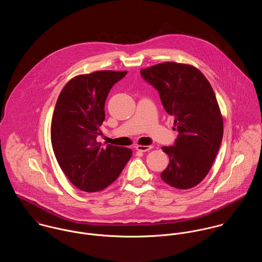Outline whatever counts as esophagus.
<instances>
[{"mask_svg":"<svg viewBox=\"0 0 262 262\" xmlns=\"http://www.w3.org/2000/svg\"><path fill=\"white\" fill-rule=\"evenodd\" d=\"M151 145H137V150H139V151H143V152H145V151H147V150H150L151 149Z\"/></svg>","mask_w":262,"mask_h":262,"instance_id":"1","label":"esophagus"}]
</instances>
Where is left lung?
I'll return each instance as SVG.
<instances>
[{"instance_id":"1","label":"left lung","mask_w":262,"mask_h":262,"mask_svg":"<svg viewBox=\"0 0 262 262\" xmlns=\"http://www.w3.org/2000/svg\"><path fill=\"white\" fill-rule=\"evenodd\" d=\"M141 74L159 91L179 133L174 145L162 146L170 164L161 178L171 187L191 189L209 173L223 138V117L213 88L190 64L163 62L141 69Z\"/></svg>"}]
</instances>
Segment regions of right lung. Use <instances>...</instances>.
I'll use <instances>...</instances> for the list:
<instances>
[{
  "label": "right lung",
  "instance_id": "obj_1",
  "mask_svg": "<svg viewBox=\"0 0 262 262\" xmlns=\"http://www.w3.org/2000/svg\"><path fill=\"white\" fill-rule=\"evenodd\" d=\"M127 71L99 70L70 79L61 90L51 122V143L68 180L84 192H99L113 184L129 161L127 147L96 142L112 88Z\"/></svg>",
  "mask_w": 262,
  "mask_h": 262
}]
</instances>
